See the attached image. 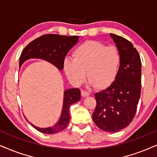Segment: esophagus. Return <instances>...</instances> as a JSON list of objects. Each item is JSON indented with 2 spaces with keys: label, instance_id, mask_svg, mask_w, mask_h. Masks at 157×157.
I'll use <instances>...</instances> for the list:
<instances>
[{
  "label": "esophagus",
  "instance_id": "1",
  "mask_svg": "<svg viewBox=\"0 0 157 157\" xmlns=\"http://www.w3.org/2000/svg\"><path fill=\"white\" fill-rule=\"evenodd\" d=\"M90 93H89L88 92H86V91H84V90H82V97H84V98H85V97H87L90 95Z\"/></svg>",
  "mask_w": 157,
  "mask_h": 157
}]
</instances>
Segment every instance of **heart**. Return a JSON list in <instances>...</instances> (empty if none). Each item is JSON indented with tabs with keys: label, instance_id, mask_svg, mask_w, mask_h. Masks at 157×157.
<instances>
[{
	"label": "heart",
	"instance_id": "b5f03b06",
	"mask_svg": "<svg viewBox=\"0 0 157 157\" xmlns=\"http://www.w3.org/2000/svg\"><path fill=\"white\" fill-rule=\"evenodd\" d=\"M73 59H65L63 68L73 84L84 82L86 75L92 86L103 88L115 80L121 65V55L116 46L88 40L77 46Z\"/></svg>",
	"mask_w": 157,
	"mask_h": 157
}]
</instances>
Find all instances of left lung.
Returning a JSON list of instances; mask_svg holds the SVG:
<instances>
[{
  "label": "left lung",
  "mask_w": 157,
  "mask_h": 157,
  "mask_svg": "<svg viewBox=\"0 0 157 157\" xmlns=\"http://www.w3.org/2000/svg\"><path fill=\"white\" fill-rule=\"evenodd\" d=\"M121 55V65L114 82L94 94L97 105L92 119L100 129L116 132L127 127L134 118L140 97L141 60L132 44L110 33Z\"/></svg>",
  "instance_id": "obj_1"
}]
</instances>
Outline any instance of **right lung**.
<instances>
[{
    "label": "right lung",
    "mask_w": 157,
    "mask_h": 157,
    "mask_svg": "<svg viewBox=\"0 0 157 157\" xmlns=\"http://www.w3.org/2000/svg\"><path fill=\"white\" fill-rule=\"evenodd\" d=\"M78 36L46 34L30 42L23 49L19 58V67L29 59L36 58L49 62L58 69H63L65 56L69 50L78 41ZM81 99V91L78 88L69 89L64 92L63 105L59 121L52 127L40 128L30 123L38 131L46 134H55L67 127L70 121V106ZM26 119V118H25ZM27 121L28 119H26Z\"/></svg>",
    "instance_id": "right-lung-1"
}]
</instances>
